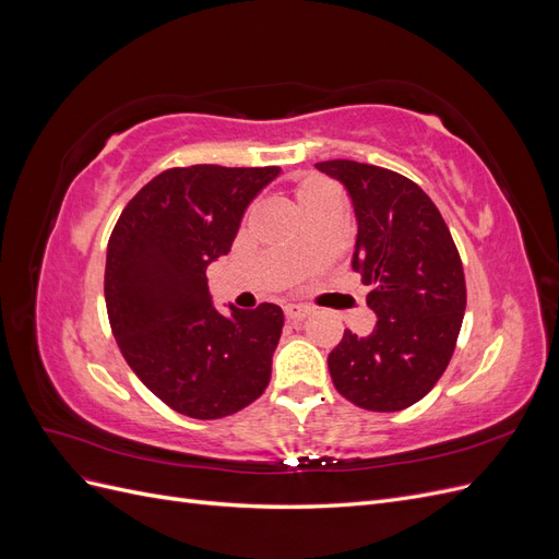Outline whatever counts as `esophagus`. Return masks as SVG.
<instances>
[{"label": "esophagus", "instance_id": "34e87169", "mask_svg": "<svg viewBox=\"0 0 559 559\" xmlns=\"http://www.w3.org/2000/svg\"><path fill=\"white\" fill-rule=\"evenodd\" d=\"M310 312H312L310 308H306V306H296V302H292V306H286V308H284V314H286V319H289V321H302V319H306Z\"/></svg>", "mask_w": 559, "mask_h": 559}]
</instances>
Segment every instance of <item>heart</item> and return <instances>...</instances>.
<instances>
[{
    "mask_svg": "<svg viewBox=\"0 0 559 559\" xmlns=\"http://www.w3.org/2000/svg\"><path fill=\"white\" fill-rule=\"evenodd\" d=\"M326 193H331V189H329L326 183H321V181L310 179V181H302V183L298 186L296 198H298V205H300V207H306V205H310V202H314L317 198L326 195Z\"/></svg>",
    "mask_w": 559,
    "mask_h": 559,
    "instance_id": "b5f03b06",
    "label": "heart"
}]
</instances>
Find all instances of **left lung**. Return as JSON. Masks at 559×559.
I'll return each mask as SVG.
<instances>
[{
	"mask_svg": "<svg viewBox=\"0 0 559 559\" xmlns=\"http://www.w3.org/2000/svg\"><path fill=\"white\" fill-rule=\"evenodd\" d=\"M357 216L352 267L370 286V335L345 331L329 373L347 401L396 413L425 399L450 364L466 310L460 251L431 198L415 181L378 165L324 160Z\"/></svg>",
	"mask_w": 559,
	"mask_h": 559,
	"instance_id": "left-lung-1",
	"label": "left lung"
}]
</instances>
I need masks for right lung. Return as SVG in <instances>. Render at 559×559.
I'll use <instances>...</instances> for the list:
<instances>
[{
	"mask_svg": "<svg viewBox=\"0 0 559 559\" xmlns=\"http://www.w3.org/2000/svg\"><path fill=\"white\" fill-rule=\"evenodd\" d=\"M280 167H173L118 216L107 245L105 300L128 366L173 411L218 419L270 382L284 314L212 306L207 265L226 257L249 202Z\"/></svg>",
	"mask_w": 559,
	"mask_h": 559,
	"instance_id": "1",
	"label": "right lung"
}]
</instances>
